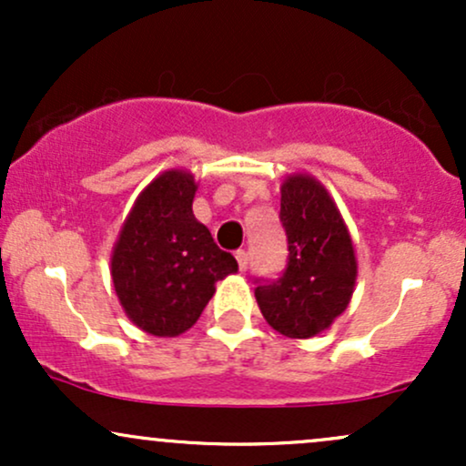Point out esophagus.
I'll use <instances>...</instances> for the list:
<instances>
[{"label":"esophagus","mask_w":466,"mask_h":466,"mask_svg":"<svg viewBox=\"0 0 466 466\" xmlns=\"http://www.w3.org/2000/svg\"><path fill=\"white\" fill-rule=\"evenodd\" d=\"M237 260H238V269L248 271V267H249V254H248V251H245V249L237 251Z\"/></svg>","instance_id":"34e87169"}]
</instances>
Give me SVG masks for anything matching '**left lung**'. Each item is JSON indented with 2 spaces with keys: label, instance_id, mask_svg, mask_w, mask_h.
<instances>
[{
  "label": "left lung",
  "instance_id": "8db88e82",
  "mask_svg": "<svg viewBox=\"0 0 466 466\" xmlns=\"http://www.w3.org/2000/svg\"><path fill=\"white\" fill-rule=\"evenodd\" d=\"M287 267L276 280L256 278V300L278 333L307 339L322 333L349 307L357 278L352 240L335 201L309 175L280 190Z\"/></svg>",
  "mask_w": 466,
  "mask_h": 466
}]
</instances>
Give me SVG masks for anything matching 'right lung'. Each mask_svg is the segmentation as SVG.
<instances>
[{
  "instance_id": "1",
  "label": "right lung",
  "mask_w": 466,
  "mask_h": 466,
  "mask_svg": "<svg viewBox=\"0 0 466 466\" xmlns=\"http://www.w3.org/2000/svg\"><path fill=\"white\" fill-rule=\"evenodd\" d=\"M192 175L168 170L147 186L122 226L111 278L131 322L157 337H175L199 319L215 282L238 269L210 229L192 215Z\"/></svg>"
}]
</instances>
